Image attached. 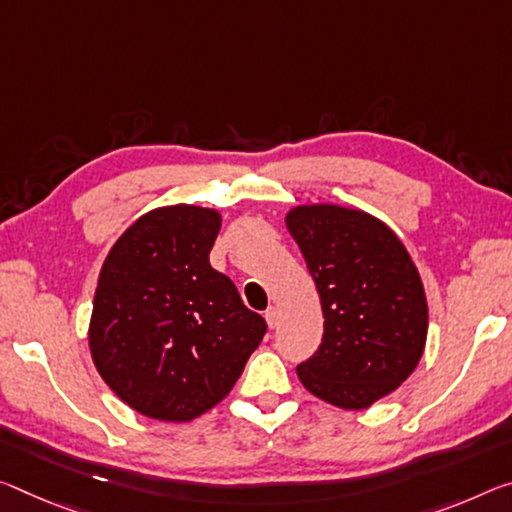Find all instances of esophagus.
<instances>
[{
	"label": "esophagus",
	"mask_w": 512,
	"mask_h": 512,
	"mask_svg": "<svg viewBox=\"0 0 512 512\" xmlns=\"http://www.w3.org/2000/svg\"><path fill=\"white\" fill-rule=\"evenodd\" d=\"M264 316H266V323H269V328H278V323H280V310H278V307H269Z\"/></svg>",
	"instance_id": "1"
}]
</instances>
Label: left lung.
<instances>
[{
  "label": "left lung",
  "mask_w": 512,
  "mask_h": 512,
  "mask_svg": "<svg viewBox=\"0 0 512 512\" xmlns=\"http://www.w3.org/2000/svg\"><path fill=\"white\" fill-rule=\"evenodd\" d=\"M316 282L323 339L298 364L307 392L344 410L392 394L424 355L428 305L401 239L360 209L300 205L287 214Z\"/></svg>",
  "instance_id": "obj_1"
}]
</instances>
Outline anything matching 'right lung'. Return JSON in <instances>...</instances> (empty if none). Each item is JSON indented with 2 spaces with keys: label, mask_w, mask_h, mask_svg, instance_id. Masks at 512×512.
Here are the masks:
<instances>
[{
  "label": "right lung",
  "mask_w": 512,
  "mask_h": 512,
  "mask_svg": "<svg viewBox=\"0 0 512 512\" xmlns=\"http://www.w3.org/2000/svg\"><path fill=\"white\" fill-rule=\"evenodd\" d=\"M216 209L159 207L123 232L97 280L88 344L129 408L191 421L221 403L262 342L266 321L209 264Z\"/></svg>",
  "instance_id": "1"
}]
</instances>
